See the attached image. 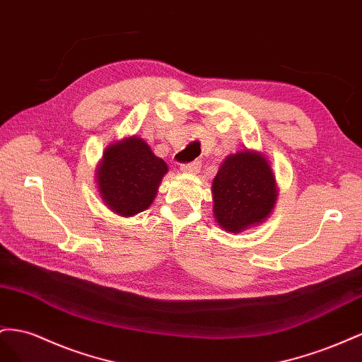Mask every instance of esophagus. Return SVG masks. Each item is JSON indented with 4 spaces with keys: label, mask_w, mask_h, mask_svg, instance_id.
I'll list each match as a JSON object with an SVG mask.
<instances>
[{
    "label": "esophagus",
    "mask_w": 362,
    "mask_h": 362,
    "mask_svg": "<svg viewBox=\"0 0 362 362\" xmlns=\"http://www.w3.org/2000/svg\"><path fill=\"white\" fill-rule=\"evenodd\" d=\"M200 168H202V162H200V160H192V162L182 163V165H180V170H182L183 173H191V174L199 173Z\"/></svg>",
    "instance_id": "obj_1"
}]
</instances>
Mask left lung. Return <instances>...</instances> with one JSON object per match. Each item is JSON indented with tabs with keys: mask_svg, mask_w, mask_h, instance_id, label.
<instances>
[{
	"mask_svg": "<svg viewBox=\"0 0 362 362\" xmlns=\"http://www.w3.org/2000/svg\"><path fill=\"white\" fill-rule=\"evenodd\" d=\"M214 215L224 230L238 233L270 215L277 191L272 167L255 151H238L223 162L212 183Z\"/></svg>",
	"mask_w": 362,
	"mask_h": 362,
	"instance_id": "obj_1",
	"label": "left lung"
}]
</instances>
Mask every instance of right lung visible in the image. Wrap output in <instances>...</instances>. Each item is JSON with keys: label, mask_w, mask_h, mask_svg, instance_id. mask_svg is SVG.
Here are the masks:
<instances>
[{"label": "right lung", "mask_w": 362, "mask_h": 362, "mask_svg": "<svg viewBox=\"0 0 362 362\" xmlns=\"http://www.w3.org/2000/svg\"><path fill=\"white\" fill-rule=\"evenodd\" d=\"M97 171L103 200L113 212L130 216L153 203L168 168L146 141L133 136L107 147Z\"/></svg>", "instance_id": "1"}]
</instances>
